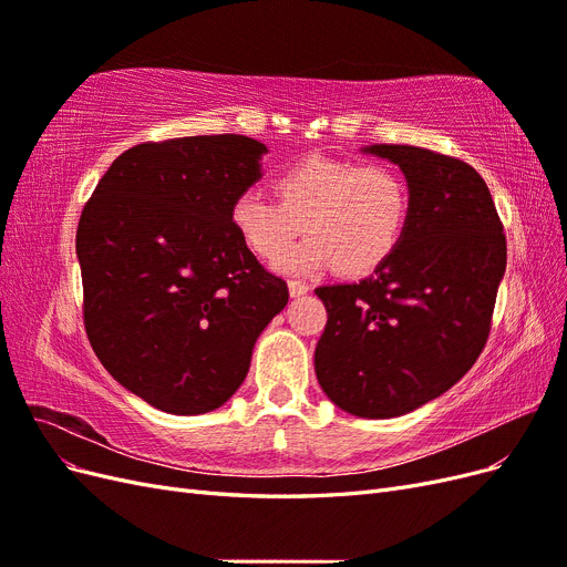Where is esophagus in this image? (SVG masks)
<instances>
[{
	"label": "esophagus",
	"mask_w": 567,
	"mask_h": 567,
	"mask_svg": "<svg viewBox=\"0 0 567 567\" xmlns=\"http://www.w3.org/2000/svg\"><path fill=\"white\" fill-rule=\"evenodd\" d=\"M307 290H310V286H307L305 281H300V279H290L288 281V293H290V298H300V296H305Z\"/></svg>",
	"instance_id": "obj_1"
}]
</instances>
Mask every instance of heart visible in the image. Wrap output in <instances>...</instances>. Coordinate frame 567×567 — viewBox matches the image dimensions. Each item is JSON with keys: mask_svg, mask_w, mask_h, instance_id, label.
<instances>
[{"mask_svg": "<svg viewBox=\"0 0 567 567\" xmlns=\"http://www.w3.org/2000/svg\"><path fill=\"white\" fill-rule=\"evenodd\" d=\"M277 200L246 188L231 200L229 221L238 238L265 262L315 271L333 265L342 277L379 269L400 246L409 217V186L388 165H359L310 156L274 177Z\"/></svg>", "mask_w": 567, "mask_h": 567, "instance_id": "heart-1", "label": "heart"}]
</instances>
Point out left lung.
I'll return each mask as SVG.
<instances>
[{"label":"left lung","instance_id":"obj_1","mask_svg":"<svg viewBox=\"0 0 567 567\" xmlns=\"http://www.w3.org/2000/svg\"><path fill=\"white\" fill-rule=\"evenodd\" d=\"M367 151L402 167L406 227L371 277L315 290L329 312L315 369L342 411L392 419L440 398L483 352L506 271V234L468 163L419 146Z\"/></svg>","mask_w":567,"mask_h":567}]
</instances>
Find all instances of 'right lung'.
<instances>
[{
  "instance_id": "right-lung-1",
  "label": "right lung",
  "mask_w": 567,
  "mask_h": 567,
  "mask_svg": "<svg viewBox=\"0 0 567 567\" xmlns=\"http://www.w3.org/2000/svg\"><path fill=\"white\" fill-rule=\"evenodd\" d=\"M267 146L241 134L146 142L84 203L75 250L99 362L136 398L194 416L244 383L257 336L288 302L229 221Z\"/></svg>"
}]
</instances>
